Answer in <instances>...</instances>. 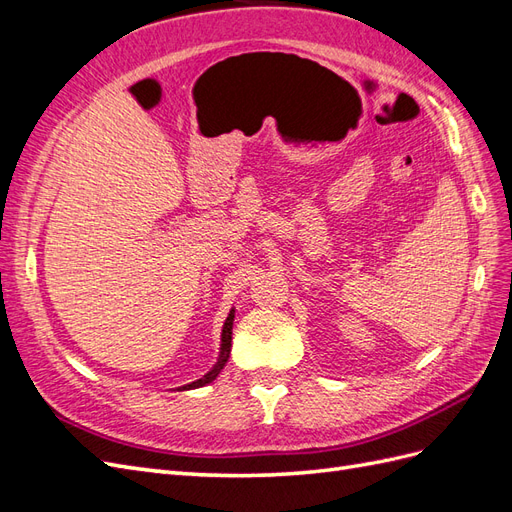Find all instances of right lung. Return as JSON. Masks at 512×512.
I'll return each mask as SVG.
<instances>
[{"mask_svg": "<svg viewBox=\"0 0 512 512\" xmlns=\"http://www.w3.org/2000/svg\"><path fill=\"white\" fill-rule=\"evenodd\" d=\"M232 320H235V309H230V314H228V318H226V322H224V329H222V348H220V359H218V363H215L213 369L209 371V374H205L200 380H196V382H192V384L181 386L183 391L198 389V386H205V384H209V382H213L215 378H218V374L224 369V365H226V361H228V356H230V346H232V344H230V342H232Z\"/></svg>", "mask_w": 512, "mask_h": 512, "instance_id": "1", "label": "right lung"}]
</instances>
